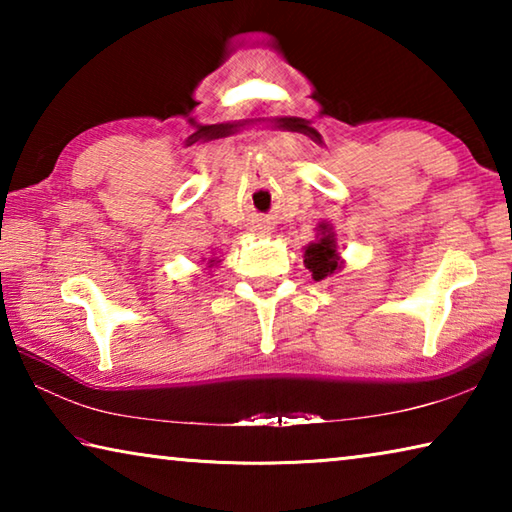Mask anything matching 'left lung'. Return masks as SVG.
I'll use <instances>...</instances> for the list:
<instances>
[{
    "label": "left lung",
    "instance_id": "8db88e82",
    "mask_svg": "<svg viewBox=\"0 0 512 512\" xmlns=\"http://www.w3.org/2000/svg\"><path fill=\"white\" fill-rule=\"evenodd\" d=\"M305 250V266L316 282L327 280L334 273H339L345 266L339 248H336V232L329 221H320L316 225V239L302 248Z\"/></svg>",
    "mask_w": 512,
    "mask_h": 512
}]
</instances>
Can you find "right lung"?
Returning a JSON list of instances; mask_svg holds the SVG:
<instances>
[{
    "mask_svg": "<svg viewBox=\"0 0 512 512\" xmlns=\"http://www.w3.org/2000/svg\"><path fill=\"white\" fill-rule=\"evenodd\" d=\"M207 264H210V268H212V266H216V264H221V259H219V257H212Z\"/></svg>",
    "mask_w": 512,
    "mask_h": 512,
    "instance_id": "right-lung-1",
    "label": "right lung"
}]
</instances>
